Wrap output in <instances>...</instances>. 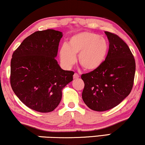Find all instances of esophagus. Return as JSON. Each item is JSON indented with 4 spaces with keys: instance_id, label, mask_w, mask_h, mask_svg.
I'll use <instances>...</instances> for the list:
<instances>
[{
    "instance_id": "obj_1",
    "label": "esophagus",
    "mask_w": 145,
    "mask_h": 145,
    "mask_svg": "<svg viewBox=\"0 0 145 145\" xmlns=\"http://www.w3.org/2000/svg\"><path fill=\"white\" fill-rule=\"evenodd\" d=\"M79 77H80V76H79V74H77V73H76V72H75L74 74V75H73V78H74V79L78 78H79Z\"/></svg>"
}]
</instances>
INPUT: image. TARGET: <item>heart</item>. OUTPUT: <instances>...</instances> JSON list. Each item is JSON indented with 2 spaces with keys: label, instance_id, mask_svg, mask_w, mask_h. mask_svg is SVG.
<instances>
[{
  "label": "heart",
  "instance_id": "obj_1",
  "mask_svg": "<svg viewBox=\"0 0 145 145\" xmlns=\"http://www.w3.org/2000/svg\"><path fill=\"white\" fill-rule=\"evenodd\" d=\"M109 50L108 41L96 33L84 31L75 34L69 39L68 44H63L59 51V57L63 67L70 69L78 63L86 71H94L104 62Z\"/></svg>",
  "mask_w": 145,
  "mask_h": 145
}]
</instances>
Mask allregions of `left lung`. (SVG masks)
<instances>
[{"label":"left lung","mask_w":145,"mask_h":145,"mask_svg":"<svg viewBox=\"0 0 145 145\" xmlns=\"http://www.w3.org/2000/svg\"><path fill=\"white\" fill-rule=\"evenodd\" d=\"M110 45L104 62L96 70L82 74V97L91 110L104 112L120 104L131 91L135 61L129 47L114 33L105 31Z\"/></svg>","instance_id":"left-lung-1"}]
</instances>
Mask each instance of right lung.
<instances>
[{
	"label": "right lung",
	"instance_id": "add662e5",
	"mask_svg": "<svg viewBox=\"0 0 145 145\" xmlns=\"http://www.w3.org/2000/svg\"><path fill=\"white\" fill-rule=\"evenodd\" d=\"M62 32L37 31L14 51L10 62L12 88L23 104L41 113L58 106L62 90L73 80L74 72L64 71L55 59Z\"/></svg>",
	"mask_w": 145,
	"mask_h": 145
}]
</instances>
